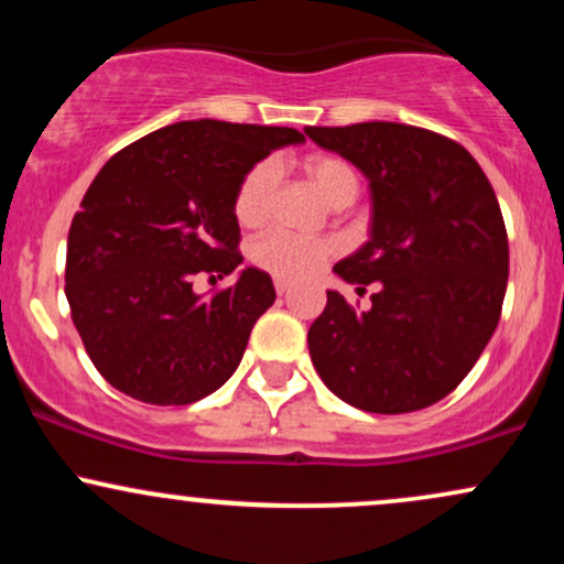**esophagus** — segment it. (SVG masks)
I'll list each match as a JSON object with an SVG mask.
<instances>
[{
  "label": "esophagus",
  "instance_id": "esophagus-1",
  "mask_svg": "<svg viewBox=\"0 0 564 564\" xmlns=\"http://www.w3.org/2000/svg\"><path fill=\"white\" fill-rule=\"evenodd\" d=\"M275 291H278V296H286L291 291V283L283 281V278H275Z\"/></svg>",
  "mask_w": 564,
  "mask_h": 564
}]
</instances>
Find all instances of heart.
Returning a JSON list of instances; mask_svg holds the SVG:
<instances>
[{
  "label": "heart",
  "instance_id": "b5f03b06",
  "mask_svg": "<svg viewBox=\"0 0 564 564\" xmlns=\"http://www.w3.org/2000/svg\"><path fill=\"white\" fill-rule=\"evenodd\" d=\"M302 170L310 183L328 204H352L360 191L358 172L345 159L328 156V153H313L302 161ZM278 170L273 161H257L249 166L232 196V215L243 228H260L270 215L273 204ZM339 251V243L332 238L310 241V238L289 236L283 230H270L251 243V260L257 268L268 270L283 281H304L313 278L332 257Z\"/></svg>",
  "mask_w": 564,
  "mask_h": 564
}]
</instances>
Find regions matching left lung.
<instances>
[{"label":"left lung","instance_id":"obj_1","mask_svg":"<svg viewBox=\"0 0 564 564\" xmlns=\"http://www.w3.org/2000/svg\"><path fill=\"white\" fill-rule=\"evenodd\" d=\"M321 148L371 183V241L334 264L366 294L358 313L339 291L307 332L326 387L368 413L426 408L462 384L501 318L509 238L501 206L471 153L430 129L364 121L307 127Z\"/></svg>","mask_w":564,"mask_h":564}]
</instances>
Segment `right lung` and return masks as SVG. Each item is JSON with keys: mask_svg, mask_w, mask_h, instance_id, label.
<instances>
[{"mask_svg": "<svg viewBox=\"0 0 564 564\" xmlns=\"http://www.w3.org/2000/svg\"><path fill=\"white\" fill-rule=\"evenodd\" d=\"M304 134L291 127L180 121L106 161L68 230L66 296L108 384L151 405H187L232 377L275 302L268 273L198 296V275L243 262L232 196L249 166Z\"/></svg>", "mask_w": 564, "mask_h": 564, "instance_id": "1", "label": "right lung"}]
</instances>
